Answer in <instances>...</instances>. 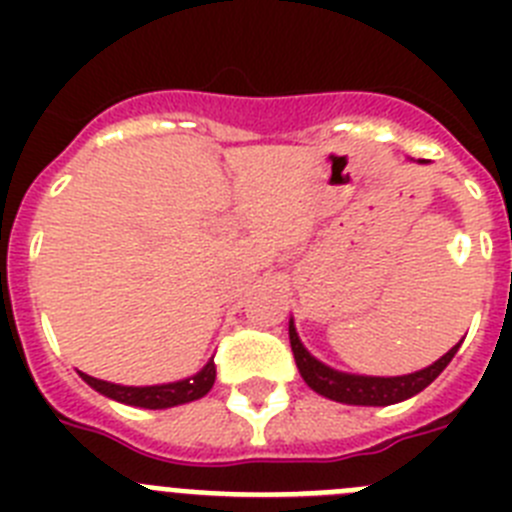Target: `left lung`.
<instances>
[{
	"instance_id": "obj_1",
	"label": "left lung",
	"mask_w": 512,
	"mask_h": 512,
	"mask_svg": "<svg viewBox=\"0 0 512 512\" xmlns=\"http://www.w3.org/2000/svg\"><path fill=\"white\" fill-rule=\"evenodd\" d=\"M289 343H292L297 369H300L307 387H312L318 395L330 397V400L346 402V405H395V402L408 400V397L423 392L459 351V343H456L449 354L441 356L436 364L415 374H405V377H356V374L336 372V369L320 364L315 356L307 354L292 323H289Z\"/></svg>"
}]
</instances>
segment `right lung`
<instances>
[{"instance_id": "add662e5", "label": "right lung", "mask_w": 512, "mask_h": 512, "mask_svg": "<svg viewBox=\"0 0 512 512\" xmlns=\"http://www.w3.org/2000/svg\"><path fill=\"white\" fill-rule=\"evenodd\" d=\"M215 374V361H210V364H207L200 374H194V377L182 379V382L174 384H156V387H122V384L94 379L84 372H81V379L97 392H102L104 397H112V400L125 402V405H135V408L161 410L205 397L207 392L212 390V384H215Z\"/></svg>"}]
</instances>
